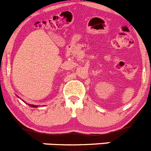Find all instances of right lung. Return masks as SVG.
Here are the masks:
<instances>
[{
    "mask_svg": "<svg viewBox=\"0 0 151 151\" xmlns=\"http://www.w3.org/2000/svg\"><path fill=\"white\" fill-rule=\"evenodd\" d=\"M18 98H19V97H18ZM24 102H25V101H24ZM28 104L29 106H30L31 107H38V105L37 106V105H35V104Z\"/></svg>",
    "mask_w": 151,
    "mask_h": 151,
    "instance_id": "1",
    "label": "right lung"
}]
</instances>
